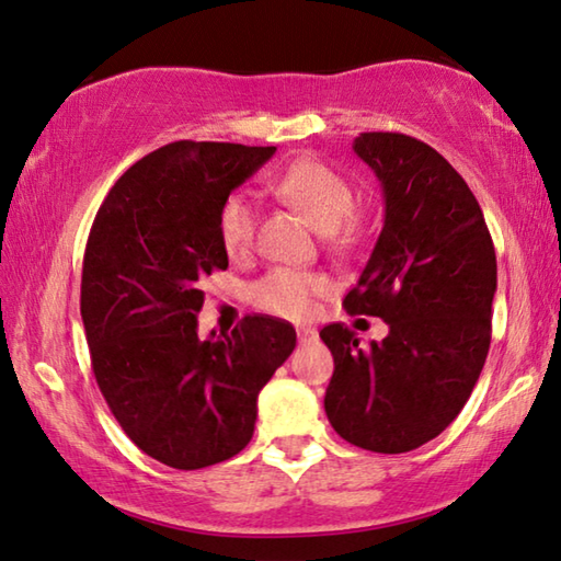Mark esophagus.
<instances>
[{
    "instance_id": "esophagus-1",
    "label": "esophagus",
    "mask_w": 561,
    "mask_h": 561,
    "mask_svg": "<svg viewBox=\"0 0 561 561\" xmlns=\"http://www.w3.org/2000/svg\"><path fill=\"white\" fill-rule=\"evenodd\" d=\"M297 336H299L301 344L314 342V340H317V329H312V327H299V329H297Z\"/></svg>"
}]
</instances>
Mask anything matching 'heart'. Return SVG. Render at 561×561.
<instances>
[{
  "label": "heart",
  "instance_id": "heart-1",
  "mask_svg": "<svg viewBox=\"0 0 561 561\" xmlns=\"http://www.w3.org/2000/svg\"><path fill=\"white\" fill-rule=\"evenodd\" d=\"M274 192L324 232L329 244L344 247L359 234L362 221L352 211V184L322 159L301 157L284 167L274 180ZM217 229L227 254L244 256L256 237V204L252 197L244 192L229 194L219 207ZM324 289L327 279L319 274L277 266L249 287V301L272 317L305 319Z\"/></svg>",
  "mask_w": 561,
  "mask_h": 561
}]
</instances>
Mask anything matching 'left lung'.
Segmentation results:
<instances>
[{"label":"left lung","instance_id":"left-lung-1","mask_svg":"<svg viewBox=\"0 0 561 561\" xmlns=\"http://www.w3.org/2000/svg\"><path fill=\"white\" fill-rule=\"evenodd\" d=\"M354 152L385 194V227L350 314L389 324L362 350L350 327L319 336L334 357L329 424L354 447L402 455L455 422L492 342L496 254L472 190L437 149L399 131H364Z\"/></svg>","mask_w":561,"mask_h":561}]
</instances>
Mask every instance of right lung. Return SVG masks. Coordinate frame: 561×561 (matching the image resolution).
<instances>
[{
    "label": "right lung",
    "instance_id": "obj_1",
    "mask_svg": "<svg viewBox=\"0 0 561 561\" xmlns=\"http://www.w3.org/2000/svg\"><path fill=\"white\" fill-rule=\"evenodd\" d=\"M277 147L172 141L124 172L96 211L82 266L94 379L137 447L174 469L219 465L254 434L256 397L297 344L247 314L202 340V282L227 270L217 215Z\"/></svg>",
    "mask_w": 561,
    "mask_h": 561
}]
</instances>
